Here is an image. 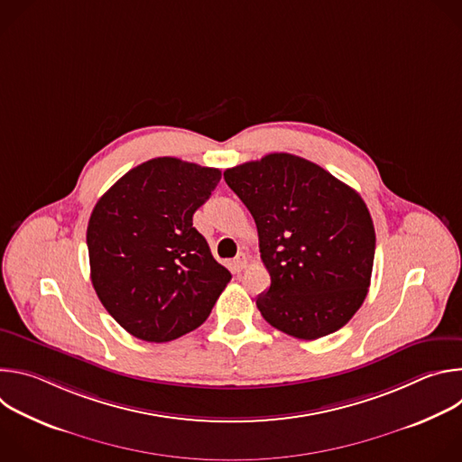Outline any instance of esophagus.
Listing matches in <instances>:
<instances>
[{
  "instance_id": "obj_1",
  "label": "esophagus",
  "mask_w": 462,
  "mask_h": 462,
  "mask_svg": "<svg viewBox=\"0 0 462 462\" xmlns=\"http://www.w3.org/2000/svg\"><path fill=\"white\" fill-rule=\"evenodd\" d=\"M232 265H234V271H236V273H241V271L248 265V255H246L245 252H239V254L234 257Z\"/></svg>"
}]
</instances>
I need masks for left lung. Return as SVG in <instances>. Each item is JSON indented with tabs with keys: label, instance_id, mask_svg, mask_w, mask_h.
I'll return each instance as SVG.
<instances>
[{
	"label": "left lung",
	"instance_id": "obj_1",
	"mask_svg": "<svg viewBox=\"0 0 462 462\" xmlns=\"http://www.w3.org/2000/svg\"><path fill=\"white\" fill-rule=\"evenodd\" d=\"M252 214L271 287L255 305L273 327L316 340L342 328L367 296L374 226L360 197L318 164L271 153L225 171Z\"/></svg>",
	"mask_w": 462,
	"mask_h": 462
}]
</instances>
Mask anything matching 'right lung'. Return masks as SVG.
Instances as JSON below:
<instances>
[{
  "label": "right lung",
  "mask_w": 462,
  "mask_h": 462,
  "mask_svg": "<svg viewBox=\"0 0 462 462\" xmlns=\"http://www.w3.org/2000/svg\"><path fill=\"white\" fill-rule=\"evenodd\" d=\"M221 171L159 157L120 177L88 225L91 282L129 335L170 342L199 327L232 274L193 228Z\"/></svg>",
  "instance_id": "add662e5"
}]
</instances>
